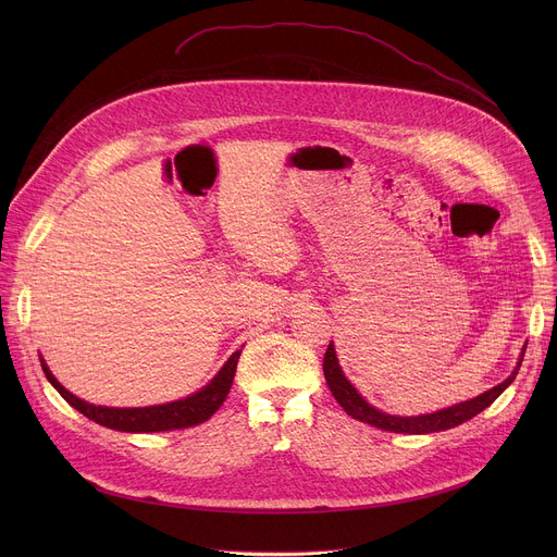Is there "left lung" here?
<instances>
[{
	"mask_svg": "<svg viewBox=\"0 0 557 557\" xmlns=\"http://www.w3.org/2000/svg\"><path fill=\"white\" fill-rule=\"evenodd\" d=\"M527 348V346H524ZM524 348H522V355H520V361L516 366V370L511 372L509 379H505L503 383H498L496 387L487 389L485 394L475 396V399L471 401H465V404H458V406H451V408H445V410H438L434 414H423V417H392V414H383L379 412L376 408L368 406L361 394L350 385V381L344 376L342 368H339V361H337V355H335V348L333 344H329V350L324 355V376H326V383L333 392V396L337 399V404L346 410V414H350L352 419L361 421V423H368L372 428H379V430H385V432H399V434H430V432H443V430H451L469 419H473L475 414H481L485 408H490L498 396L511 385V381L516 379L518 370H520V363H522V357H524Z\"/></svg>",
	"mask_w": 557,
	"mask_h": 557,
	"instance_id": "8db88e82",
	"label": "left lung"
}]
</instances>
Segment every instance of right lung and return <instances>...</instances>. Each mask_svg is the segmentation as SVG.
Instances as JSON below:
<instances>
[{"label": "right lung", "instance_id": "right-lung-1", "mask_svg": "<svg viewBox=\"0 0 557 557\" xmlns=\"http://www.w3.org/2000/svg\"><path fill=\"white\" fill-rule=\"evenodd\" d=\"M240 352L243 350H235L231 355V359L224 363V368L213 376V381L207 387H202L200 392L187 396V399H183V401H174V404H165V406H151V408H103V406L86 404L78 399V396L70 394L52 376V372L48 370L44 359H41V368H44L46 379L57 387V392L63 396V399L74 410L88 417L90 421H95L103 428H110V430H119V432H168V430H183V428L205 423L207 419H211L218 412V408L224 404L226 394L231 389Z\"/></svg>", "mask_w": 557, "mask_h": 557}]
</instances>
